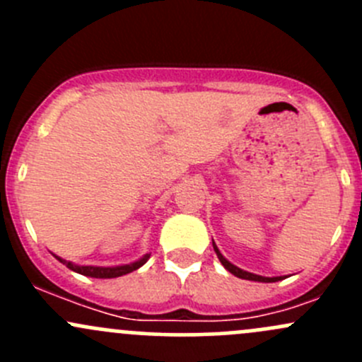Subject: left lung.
I'll use <instances>...</instances> for the list:
<instances>
[{
  "mask_svg": "<svg viewBox=\"0 0 362 362\" xmlns=\"http://www.w3.org/2000/svg\"><path fill=\"white\" fill-rule=\"evenodd\" d=\"M214 250H215V254H217L218 261L222 262V266H224V268L228 269L229 273H233L235 276H238V279L254 280V282H266V284H268V282H279V280H282V276H261V275H254V273L245 272V269H240L238 266L231 264V262H229L228 259H226L224 255L221 254V250L217 249V245H215V243H214Z\"/></svg>",
  "mask_w": 362,
  "mask_h": 362,
  "instance_id": "8db88e82",
  "label": "left lung"
}]
</instances>
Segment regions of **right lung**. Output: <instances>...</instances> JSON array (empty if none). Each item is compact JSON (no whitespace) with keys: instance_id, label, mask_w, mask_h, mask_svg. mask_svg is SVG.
<instances>
[{"instance_id":"obj_1","label":"right lung","mask_w":362,"mask_h":362,"mask_svg":"<svg viewBox=\"0 0 362 362\" xmlns=\"http://www.w3.org/2000/svg\"><path fill=\"white\" fill-rule=\"evenodd\" d=\"M54 257H56L59 262H63V264H66V268L71 269V272L80 273V275L83 276H93V279H115V276L127 275V273L141 268V266L148 261L151 254L144 255V257L138 259V261L129 262V264H122V266H78L66 261V259H61L59 255H54Z\"/></svg>"}]
</instances>
